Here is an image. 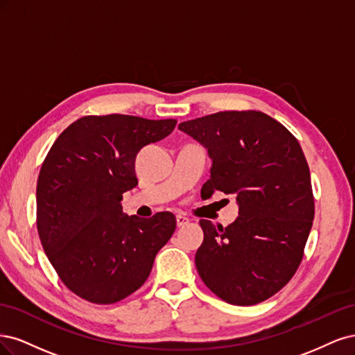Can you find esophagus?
<instances>
[{
    "mask_svg": "<svg viewBox=\"0 0 355 355\" xmlns=\"http://www.w3.org/2000/svg\"><path fill=\"white\" fill-rule=\"evenodd\" d=\"M190 223V220L187 218V216H184V215H177V225L178 227H184V225H187Z\"/></svg>",
    "mask_w": 355,
    "mask_h": 355,
    "instance_id": "esophagus-1",
    "label": "esophagus"
}]
</instances>
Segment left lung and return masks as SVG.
<instances>
[{
    "instance_id": "8db88e82",
    "label": "left lung",
    "mask_w": 355,
    "mask_h": 355,
    "mask_svg": "<svg viewBox=\"0 0 355 355\" xmlns=\"http://www.w3.org/2000/svg\"><path fill=\"white\" fill-rule=\"evenodd\" d=\"M178 128L208 148L214 191L234 194L237 220L215 227L200 220V279L223 301L255 305L277 293L298 270L314 220L310 168L298 140L257 110H228L181 122Z\"/></svg>"
}]
</instances>
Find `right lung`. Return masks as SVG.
Instances as JSON below:
<instances>
[{"label":"right lung","mask_w":355,"mask_h":355,"mask_svg":"<svg viewBox=\"0 0 355 355\" xmlns=\"http://www.w3.org/2000/svg\"><path fill=\"white\" fill-rule=\"evenodd\" d=\"M175 119L84 116L45 156L37 182L42 248L66 288L93 304H115L140 289L156 254L175 232V216L122 212V194L139 184L135 156L165 139Z\"/></svg>","instance_id":"right-lung-1"}]
</instances>
